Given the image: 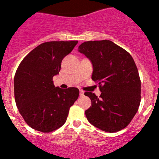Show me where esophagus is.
<instances>
[{
  "mask_svg": "<svg viewBox=\"0 0 159 159\" xmlns=\"http://www.w3.org/2000/svg\"><path fill=\"white\" fill-rule=\"evenodd\" d=\"M84 95V91L82 90H80V96H83Z\"/></svg>",
  "mask_w": 159,
  "mask_h": 159,
  "instance_id": "esophagus-1",
  "label": "esophagus"
}]
</instances>
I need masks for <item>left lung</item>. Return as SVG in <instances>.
I'll return each mask as SVG.
<instances>
[{"instance_id":"obj_1","label":"left lung","mask_w":159,"mask_h":159,"mask_svg":"<svg viewBox=\"0 0 159 159\" xmlns=\"http://www.w3.org/2000/svg\"><path fill=\"white\" fill-rule=\"evenodd\" d=\"M78 51L92 62L91 78L101 91L99 98L92 92L84 93L91 101L85 110L87 119L107 133L126 127L141 101V81L131 55L110 40L84 42Z\"/></svg>"}]
</instances>
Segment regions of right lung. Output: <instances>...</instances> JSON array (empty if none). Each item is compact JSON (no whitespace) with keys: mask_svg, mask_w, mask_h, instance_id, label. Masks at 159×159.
Wrapping results in <instances>:
<instances>
[{"mask_svg":"<svg viewBox=\"0 0 159 159\" xmlns=\"http://www.w3.org/2000/svg\"><path fill=\"white\" fill-rule=\"evenodd\" d=\"M78 41L43 43L26 56L14 76V98L24 121L33 129L49 133L66 123L79 95L77 88L55 87L53 77Z\"/></svg>","mask_w":159,"mask_h":159,"instance_id":"1","label":"right lung"}]
</instances>
